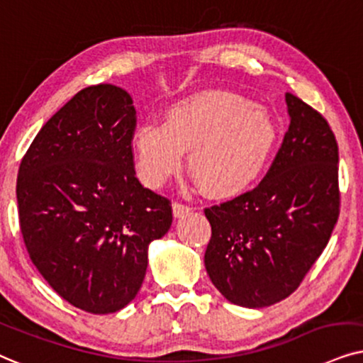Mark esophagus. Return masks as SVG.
I'll return each mask as SVG.
<instances>
[{"label":"esophagus","mask_w":363,"mask_h":363,"mask_svg":"<svg viewBox=\"0 0 363 363\" xmlns=\"http://www.w3.org/2000/svg\"><path fill=\"white\" fill-rule=\"evenodd\" d=\"M191 211L192 209L189 206L181 204V202H174V204H172V214H174V217H176V219H182V217H186Z\"/></svg>","instance_id":"1"}]
</instances>
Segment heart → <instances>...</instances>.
Instances as JSON below:
<instances>
[{"label": "heart", "mask_w": 363, "mask_h": 363, "mask_svg": "<svg viewBox=\"0 0 363 363\" xmlns=\"http://www.w3.org/2000/svg\"><path fill=\"white\" fill-rule=\"evenodd\" d=\"M279 128L262 106L239 94L207 91L174 104L164 124H141L133 134L138 174L157 189L189 153V174L216 199L247 192L272 159Z\"/></svg>", "instance_id": "heart-1"}]
</instances>
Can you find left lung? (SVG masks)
I'll use <instances>...</instances> for the list:
<instances>
[{
    "label": "left lung",
    "mask_w": 363,
    "mask_h": 363,
    "mask_svg": "<svg viewBox=\"0 0 363 363\" xmlns=\"http://www.w3.org/2000/svg\"><path fill=\"white\" fill-rule=\"evenodd\" d=\"M291 124L255 189L206 209L204 264L217 291L240 307L277 303L301 286L339 219V146L320 113L286 94Z\"/></svg>",
    "instance_id": "left-lung-1"
}]
</instances>
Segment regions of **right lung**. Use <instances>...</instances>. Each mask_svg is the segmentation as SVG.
I'll return each instance as SVG.
<instances>
[{
    "mask_svg": "<svg viewBox=\"0 0 363 363\" xmlns=\"http://www.w3.org/2000/svg\"><path fill=\"white\" fill-rule=\"evenodd\" d=\"M134 128L128 91L89 86L43 125L19 166L30 259L65 301L89 313L118 312L136 297L149 244L172 224L169 199L136 177Z\"/></svg>",
    "mask_w": 363,
    "mask_h": 363,
    "instance_id": "right-lung-1",
    "label": "right lung"
}]
</instances>
